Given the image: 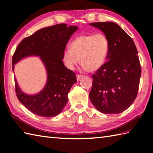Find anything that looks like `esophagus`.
I'll list each match as a JSON object with an SVG mask.
<instances>
[{
	"label": "esophagus",
	"mask_w": 153,
	"mask_h": 153,
	"mask_svg": "<svg viewBox=\"0 0 153 153\" xmlns=\"http://www.w3.org/2000/svg\"><path fill=\"white\" fill-rule=\"evenodd\" d=\"M76 77H77V81H79V80H80L82 78V77H83V76H82V75H77V76H76Z\"/></svg>",
	"instance_id": "esophagus-1"
}]
</instances>
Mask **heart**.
I'll use <instances>...</instances> for the list:
<instances>
[{"instance_id": "obj_1", "label": "heart", "mask_w": 153, "mask_h": 153, "mask_svg": "<svg viewBox=\"0 0 153 153\" xmlns=\"http://www.w3.org/2000/svg\"><path fill=\"white\" fill-rule=\"evenodd\" d=\"M70 48L63 52L62 58L66 67L73 70L80 64L89 72L99 70L106 62L110 43L105 34L82 35L71 43Z\"/></svg>"}]
</instances>
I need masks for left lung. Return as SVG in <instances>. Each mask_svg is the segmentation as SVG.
<instances>
[{
	"label": "left lung",
	"instance_id": "obj_1",
	"mask_svg": "<svg viewBox=\"0 0 153 153\" xmlns=\"http://www.w3.org/2000/svg\"><path fill=\"white\" fill-rule=\"evenodd\" d=\"M89 25L101 30L110 43L107 62L92 76L89 99L100 112L121 113L137 95L141 70L137 48L132 39L116 23Z\"/></svg>",
	"mask_w": 153,
	"mask_h": 153
}]
</instances>
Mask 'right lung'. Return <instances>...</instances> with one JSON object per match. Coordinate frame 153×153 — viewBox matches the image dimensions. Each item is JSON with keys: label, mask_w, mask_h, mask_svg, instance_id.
Returning a JSON list of instances; mask_svg holds the SVG:
<instances>
[{"label": "right lung", "mask_w": 153, "mask_h": 153, "mask_svg": "<svg viewBox=\"0 0 153 153\" xmlns=\"http://www.w3.org/2000/svg\"><path fill=\"white\" fill-rule=\"evenodd\" d=\"M78 30L76 25L61 24L42 28L23 39L12 57L14 65L25 58H40L47 71V82L40 92L34 95L24 93L15 77V89L23 105L38 116L50 118L62 111L68 102L71 87L77 82L75 73L64 66L63 52L70 37Z\"/></svg>", "instance_id": "add662e5"}]
</instances>
